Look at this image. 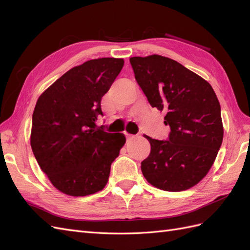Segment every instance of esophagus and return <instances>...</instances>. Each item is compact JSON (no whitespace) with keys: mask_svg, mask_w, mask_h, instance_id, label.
<instances>
[{"mask_svg":"<svg viewBox=\"0 0 250 250\" xmlns=\"http://www.w3.org/2000/svg\"><path fill=\"white\" fill-rule=\"evenodd\" d=\"M125 137H126V140H131L133 138L132 134H129V133H125Z\"/></svg>","mask_w":250,"mask_h":250,"instance_id":"esophagus-1","label":"esophagus"}]
</instances>
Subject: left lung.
Here are the masks:
<instances>
[{
  "instance_id": "obj_1",
  "label": "left lung",
  "mask_w": 250,
  "mask_h": 250,
  "mask_svg": "<svg viewBox=\"0 0 250 250\" xmlns=\"http://www.w3.org/2000/svg\"><path fill=\"white\" fill-rule=\"evenodd\" d=\"M129 60L150 105L166 113L171 128L167 141L146 137L151 151L143 175L164 191L188 190L207 175L221 147L220 103L207 80L175 60L156 54Z\"/></svg>"
}]
</instances>
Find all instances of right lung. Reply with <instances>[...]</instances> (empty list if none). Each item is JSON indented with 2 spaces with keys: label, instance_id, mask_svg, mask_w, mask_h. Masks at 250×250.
I'll use <instances>...</instances> for the list:
<instances>
[{
  "label": "right lung",
  "instance_id": "add662e5",
  "mask_svg": "<svg viewBox=\"0 0 250 250\" xmlns=\"http://www.w3.org/2000/svg\"><path fill=\"white\" fill-rule=\"evenodd\" d=\"M123 58H98L73 67L37 99L30 144L51 184L80 197L106 186L111 163L126 138L96 125L101 99L120 74Z\"/></svg>",
  "mask_w": 250,
  "mask_h": 250
}]
</instances>
